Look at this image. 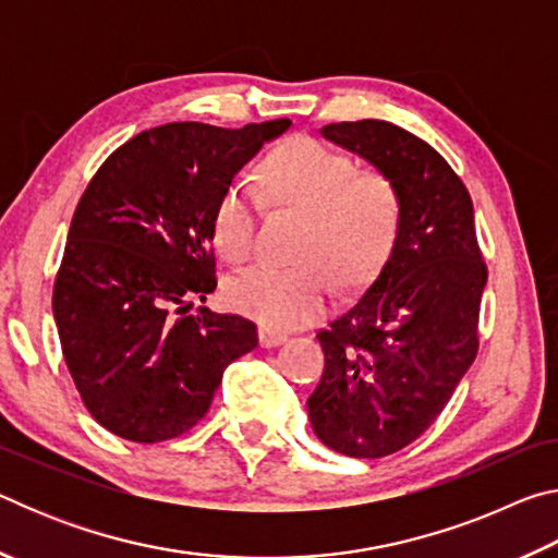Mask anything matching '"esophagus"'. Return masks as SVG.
I'll list each match as a JSON object with an SVG mask.
<instances>
[{"label":"esophagus","mask_w":558,"mask_h":558,"mask_svg":"<svg viewBox=\"0 0 558 558\" xmlns=\"http://www.w3.org/2000/svg\"><path fill=\"white\" fill-rule=\"evenodd\" d=\"M258 339H260V347H278V344L286 342V335L272 332V329H268V327H260Z\"/></svg>","instance_id":"esophagus-1"}]
</instances>
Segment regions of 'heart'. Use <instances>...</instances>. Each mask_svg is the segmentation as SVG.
<instances>
[{"label":"heart","mask_w":558,"mask_h":558,"mask_svg":"<svg viewBox=\"0 0 558 558\" xmlns=\"http://www.w3.org/2000/svg\"><path fill=\"white\" fill-rule=\"evenodd\" d=\"M263 189L278 206L305 211L295 268L270 263L241 270L226 298L241 315L268 329H292L325 313L335 278L339 290L364 286L391 256L403 221L399 184L381 169L319 140L298 137L263 162ZM260 196L248 179L223 189L211 216V239L226 260L241 263L256 248Z\"/></svg>","instance_id":"heart-1"}]
</instances>
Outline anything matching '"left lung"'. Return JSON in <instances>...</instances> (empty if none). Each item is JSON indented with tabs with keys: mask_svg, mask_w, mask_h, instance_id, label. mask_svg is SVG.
I'll list each match as a JSON object with an SVG mask.
<instances>
[{
	"mask_svg": "<svg viewBox=\"0 0 558 558\" xmlns=\"http://www.w3.org/2000/svg\"><path fill=\"white\" fill-rule=\"evenodd\" d=\"M323 135L401 189L399 239L372 286L317 339L325 372L307 399L315 436L349 458H384L423 436L475 362L487 266L472 199L436 149L386 120Z\"/></svg>",
	"mask_w": 558,
	"mask_h": 558,
	"instance_id": "1",
	"label": "left lung"
}]
</instances>
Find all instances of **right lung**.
<instances>
[{"label":"right lung","instance_id":"right-lung-1","mask_svg":"<svg viewBox=\"0 0 558 558\" xmlns=\"http://www.w3.org/2000/svg\"><path fill=\"white\" fill-rule=\"evenodd\" d=\"M288 118L229 130L169 122L118 147L75 206L53 282L65 366L88 413L132 442L182 436L209 411L251 319L192 300L216 290L214 206Z\"/></svg>","mask_w":558,"mask_h":558}]
</instances>
